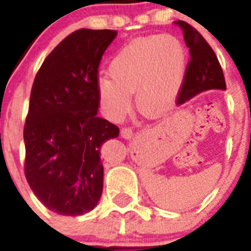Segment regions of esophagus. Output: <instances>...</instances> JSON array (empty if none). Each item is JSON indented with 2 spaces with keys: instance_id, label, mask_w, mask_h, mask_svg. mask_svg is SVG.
Wrapping results in <instances>:
<instances>
[{
  "instance_id": "obj_1",
  "label": "esophagus",
  "mask_w": 251,
  "mask_h": 251,
  "mask_svg": "<svg viewBox=\"0 0 251 251\" xmlns=\"http://www.w3.org/2000/svg\"><path fill=\"white\" fill-rule=\"evenodd\" d=\"M121 136L123 137L124 139H130L133 137V129L132 128H122Z\"/></svg>"
}]
</instances>
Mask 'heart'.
<instances>
[{
    "label": "heart",
    "mask_w": 251,
    "mask_h": 251,
    "mask_svg": "<svg viewBox=\"0 0 251 251\" xmlns=\"http://www.w3.org/2000/svg\"><path fill=\"white\" fill-rule=\"evenodd\" d=\"M187 70L183 44L170 34L136 40L110 60L109 77L97 83L99 103L106 117L119 122L132 106V94L141 113L161 114L178 94Z\"/></svg>",
    "instance_id": "heart-1"
}]
</instances>
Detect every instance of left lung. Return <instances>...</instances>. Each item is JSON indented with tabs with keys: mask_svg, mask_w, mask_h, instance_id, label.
Masks as SVG:
<instances>
[{
	"mask_svg": "<svg viewBox=\"0 0 251 251\" xmlns=\"http://www.w3.org/2000/svg\"><path fill=\"white\" fill-rule=\"evenodd\" d=\"M175 25L183 31L186 46L190 49V63L177 105H181L207 90H226L223 69L211 46L187 22L175 21Z\"/></svg>",
	"mask_w": 251,
	"mask_h": 251,
	"instance_id": "8db88e82",
	"label": "left lung"
}]
</instances>
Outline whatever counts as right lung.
Instances as JSON below:
<instances>
[{
    "label": "right lung",
    "mask_w": 251,
    "mask_h": 251,
    "mask_svg": "<svg viewBox=\"0 0 251 251\" xmlns=\"http://www.w3.org/2000/svg\"><path fill=\"white\" fill-rule=\"evenodd\" d=\"M113 30L80 28L46 57L35 77L24 128L25 175L49 210L80 216L103 192L100 150L119 128L99 118L97 94L101 56Z\"/></svg>",
    "instance_id": "obj_1"
}]
</instances>
